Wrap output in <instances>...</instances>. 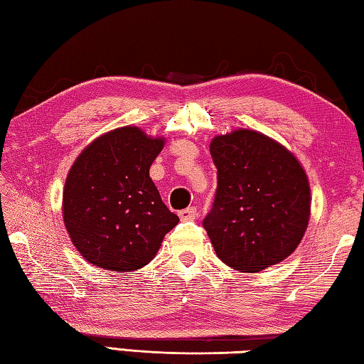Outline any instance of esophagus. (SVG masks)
<instances>
[{
	"label": "esophagus",
	"instance_id": "34e87169",
	"mask_svg": "<svg viewBox=\"0 0 364 364\" xmlns=\"http://www.w3.org/2000/svg\"><path fill=\"white\" fill-rule=\"evenodd\" d=\"M179 217L181 220H195V218L198 217V209L196 208H187L179 212Z\"/></svg>",
	"mask_w": 364,
	"mask_h": 364
}]
</instances>
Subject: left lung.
<instances>
[{
  "mask_svg": "<svg viewBox=\"0 0 364 364\" xmlns=\"http://www.w3.org/2000/svg\"><path fill=\"white\" fill-rule=\"evenodd\" d=\"M214 204L203 220L217 257L259 272L294 252L311 215V188L290 150L252 129L215 136Z\"/></svg>",
  "mask_w": 364,
  "mask_h": 364,
  "instance_id": "1",
  "label": "left lung"
}]
</instances>
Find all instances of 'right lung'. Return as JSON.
I'll return each instance as SVG.
<instances>
[{"instance_id":"1","label":"right lung","mask_w":364,"mask_h":364,"mask_svg":"<svg viewBox=\"0 0 364 364\" xmlns=\"http://www.w3.org/2000/svg\"><path fill=\"white\" fill-rule=\"evenodd\" d=\"M164 146L138 127H122L82 150L63 190V220L88 263L132 272L150 263L179 223L149 169Z\"/></svg>"}]
</instances>
